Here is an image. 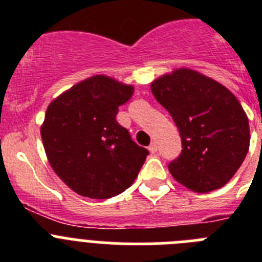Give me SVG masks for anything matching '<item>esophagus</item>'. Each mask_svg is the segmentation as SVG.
Segmentation results:
<instances>
[{
	"label": "esophagus",
	"mask_w": 262,
	"mask_h": 262,
	"mask_svg": "<svg viewBox=\"0 0 262 262\" xmlns=\"http://www.w3.org/2000/svg\"><path fill=\"white\" fill-rule=\"evenodd\" d=\"M148 149H149V152H151L152 155H155L157 152V145L155 144V143H152V144L148 147Z\"/></svg>",
	"instance_id": "1"
}]
</instances>
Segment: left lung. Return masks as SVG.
Here are the masks:
<instances>
[{"mask_svg":"<svg viewBox=\"0 0 262 262\" xmlns=\"http://www.w3.org/2000/svg\"><path fill=\"white\" fill-rule=\"evenodd\" d=\"M151 90L181 135V155L168 165L173 178L195 193L224 186L244 161L251 140L248 117L237 98L187 68L156 78Z\"/></svg>","mask_w":262,"mask_h":262,"instance_id":"left-lung-1","label":"left lung"}]
</instances>
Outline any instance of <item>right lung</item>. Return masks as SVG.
I'll return each mask as SVG.
<instances>
[{"label": "right lung", "mask_w": 262, "mask_h": 262, "mask_svg": "<svg viewBox=\"0 0 262 262\" xmlns=\"http://www.w3.org/2000/svg\"><path fill=\"white\" fill-rule=\"evenodd\" d=\"M134 86L108 76L81 81L48 105L40 135L51 166L77 194L107 200L133 185L148 151L117 122Z\"/></svg>", "instance_id": "right-lung-1"}]
</instances>
